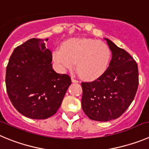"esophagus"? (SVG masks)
Wrapping results in <instances>:
<instances>
[{
    "label": "esophagus",
    "mask_w": 149,
    "mask_h": 149,
    "mask_svg": "<svg viewBox=\"0 0 149 149\" xmlns=\"http://www.w3.org/2000/svg\"><path fill=\"white\" fill-rule=\"evenodd\" d=\"M71 81H72V82H73V83H78V82H79V81H78L76 79H75L73 77L71 78Z\"/></svg>",
    "instance_id": "34e87169"
}]
</instances>
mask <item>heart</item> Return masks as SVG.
Instances as JSON below:
<instances>
[{
	"label": "heart",
	"mask_w": 149,
	"mask_h": 149,
	"mask_svg": "<svg viewBox=\"0 0 149 149\" xmlns=\"http://www.w3.org/2000/svg\"><path fill=\"white\" fill-rule=\"evenodd\" d=\"M111 53L106 44L91 38H71L62 48H56L53 60L61 71L70 70L76 63V70L86 81H94L108 69Z\"/></svg>",
	"instance_id": "1"
}]
</instances>
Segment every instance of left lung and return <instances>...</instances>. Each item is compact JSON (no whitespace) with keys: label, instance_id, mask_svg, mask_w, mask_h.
I'll return each mask as SVG.
<instances>
[{"label":"left lung","instance_id":"obj_1","mask_svg":"<svg viewBox=\"0 0 149 149\" xmlns=\"http://www.w3.org/2000/svg\"><path fill=\"white\" fill-rule=\"evenodd\" d=\"M112 58L106 72L91 82H81V108L92 120L108 122L120 117L134 99L139 84L138 66L125 49L108 38Z\"/></svg>","mask_w":149,"mask_h":149}]
</instances>
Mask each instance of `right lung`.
<instances>
[{"label":"right lung","instance_id":"1","mask_svg":"<svg viewBox=\"0 0 149 149\" xmlns=\"http://www.w3.org/2000/svg\"><path fill=\"white\" fill-rule=\"evenodd\" d=\"M44 41L31 38L17 47L6 70V91L12 104L21 114L34 120L54 115L71 84L68 75L54 71L52 53Z\"/></svg>","mask_w":149,"mask_h":149}]
</instances>
